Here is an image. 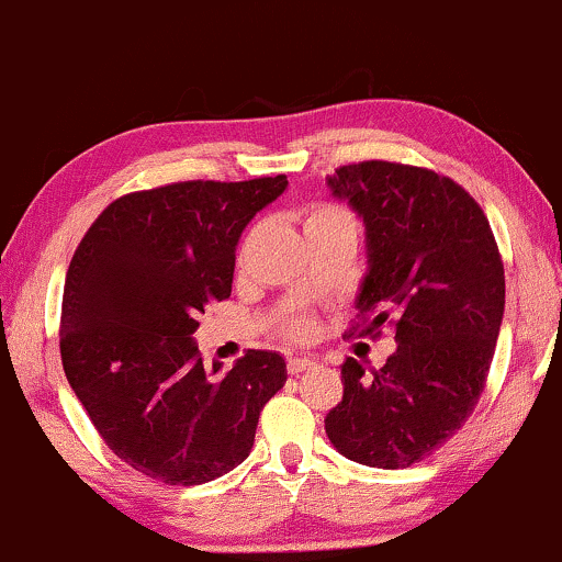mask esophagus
Listing matches in <instances>:
<instances>
[{"label":"esophagus","mask_w":562,"mask_h":562,"mask_svg":"<svg viewBox=\"0 0 562 562\" xmlns=\"http://www.w3.org/2000/svg\"><path fill=\"white\" fill-rule=\"evenodd\" d=\"M313 367H315V362L310 357H289L286 359L289 375H302V372L313 370Z\"/></svg>","instance_id":"esophagus-1"}]
</instances>
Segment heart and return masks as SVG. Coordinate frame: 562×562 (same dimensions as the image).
Segmentation results:
<instances>
[{
	"instance_id": "obj_1",
	"label": "heart",
	"mask_w": 562,
	"mask_h": 562,
	"mask_svg": "<svg viewBox=\"0 0 562 562\" xmlns=\"http://www.w3.org/2000/svg\"><path fill=\"white\" fill-rule=\"evenodd\" d=\"M334 224L355 226V218L349 216V211H344V207L330 205V203H313L304 207V218H302L304 232H310V228H321V226H334ZM286 334L292 338H307L310 336L307 317H292V321L286 323Z\"/></svg>"
}]
</instances>
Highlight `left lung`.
<instances>
[{
  "mask_svg": "<svg viewBox=\"0 0 562 562\" xmlns=\"http://www.w3.org/2000/svg\"><path fill=\"white\" fill-rule=\"evenodd\" d=\"M328 187L367 228L370 270L346 336L378 338L391 323L398 349L370 372L346 359L325 435L346 459L406 469L453 438L482 396L503 323V260L480 203L432 169L346 164Z\"/></svg>",
  "mask_w": 562,
  "mask_h": 562,
  "instance_id": "1",
  "label": "left lung"
}]
</instances>
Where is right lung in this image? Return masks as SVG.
I'll return each instance as SVG.
<instances>
[{
    "label": "right lung",
    "mask_w": 562,
    "mask_h": 562,
    "mask_svg": "<svg viewBox=\"0 0 562 562\" xmlns=\"http://www.w3.org/2000/svg\"><path fill=\"white\" fill-rule=\"evenodd\" d=\"M286 177L192 179L103 207L61 294L65 375L114 456L150 480L192 487L232 472L260 408L286 383L276 351L247 349L228 372L203 364L192 334L232 296L237 241Z\"/></svg>",
    "instance_id": "obj_1"
}]
</instances>
